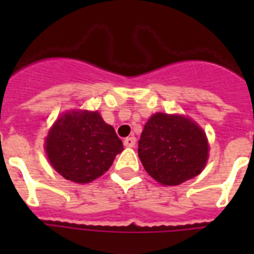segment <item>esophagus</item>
Returning <instances> with one entry per match:
<instances>
[{
    "instance_id": "1",
    "label": "esophagus",
    "mask_w": 254,
    "mask_h": 254,
    "mask_svg": "<svg viewBox=\"0 0 254 254\" xmlns=\"http://www.w3.org/2000/svg\"><path fill=\"white\" fill-rule=\"evenodd\" d=\"M124 145L127 147H133L135 145V137H127V138H125Z\"/></svg>"
}]
</instances>
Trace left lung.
<instances>
[{"label": "left lung", "instance_id": "obj_1", "mask_svg": "<svg viewBox=\"0 0 254 254\" xmlns=\"http://www.w3.org/2000/svg\"><path fill=\"white\" fill-rule=\"evenodd\" d=\"M138 157L161 185L178 186L201 173L208 158L205 133L183 116L155 113L143 127Z\"/></svg>", "mask_w": 254, "mask_h": 254}]
</instances>
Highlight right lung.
Returning <instances> with one entry per match:
<instances>
[{
  "instance_id": "right-lung-1",
  "label": "right lung",
  "mask_w": 254,
  "mask_h": 254,
  "mask_svg": "<svg viewBox=\"0 0 254 254\" xmlns=\"http://www.w3.org/2000/svg\"><path fill=\"white\" fill-rule=\"evenodd\" d=\"M123 150L115 129L97 112H67L46 138L50 163L62 177L76 183H89L103 175Z\"/></svg>"
}]
</instances>
